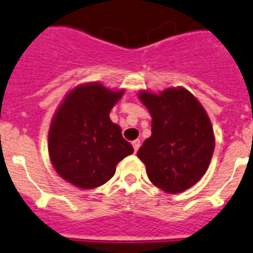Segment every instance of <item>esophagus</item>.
<instances>
[{
	"instance_id": "1",
	"label": "esophagus",
	"mask_w": 253,
	"mask_h": 253,
	"mask_svg": "<svg viewBox=\"0 0 253 253\" xmlns=\"http://www.w3.org/2000/svg\"><path fill=\"white\" fill-rule=\"evenodd\" d=\"M139 146H141V141H138V139H136V141H134L132 142V147H134V151H138V149H139Z\"/></svg>"
}]
</instances>
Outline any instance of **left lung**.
I'll return each instance as SVG.
<instances>
[{
	"label": "left lung",
	"instance_id": "8db88e82",
	"mask_svg": "<svg viewBox=\"0 0 253 253\" xmlns=\"http://www.w3.org/2000/svg\"><path fill=\"white\" fill-rule=\"evenodd\" d=\"M138 99L151 115V135L138 150L153 185L168 194L182 193L207 173L214 132L203 104L184 87L161 92L141 89Z\"/></svg>",
	"mask_w": 253,
	"mask_h": 253
}]
</instances>
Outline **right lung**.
<instances>
[{
    "label": "right lung",
    "mask_w": 253,
    "mask_h": 253,
    "mask_svg": "<svg viewBox=\"0 0 253 253\" xmlns=\"http://www.w3.org/2000/svg\"><path fill=\"white\" fill-rule=\"evenodd\" d=\"M125 88L99 82L69 89L50 121L48 153L60 177L79 189H95L115 174L117 165L134 153L110 111Z\"/></svg>",
    "instance_id": "right-lung-1"
}]
</instances>
